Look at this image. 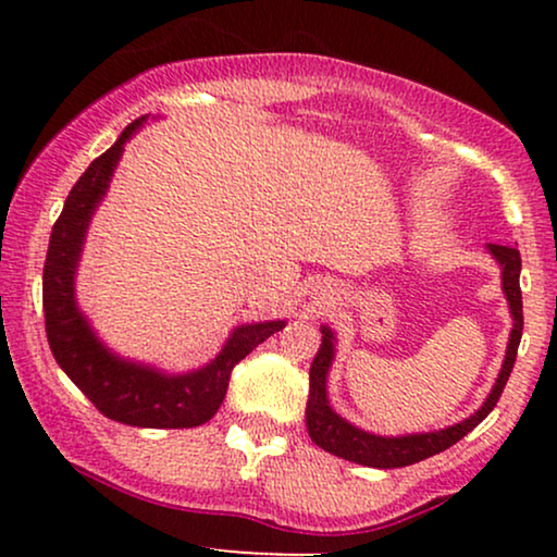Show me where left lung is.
Listing matches in <instances>:
<instances>
[{
	"mask_svg": "<svg viewBox=\"0 0 557 557\" xmlns=\"http://www.w3.org/2000/svg\"><path fill=\"white\" fill-rule=\"evenodd\" d=\"M490 253L497 258L502 265V288L509 301V314H512V334H509V345L505 362L494 383L492 393L486 395L484 406L476 410L474 416H469L467 421L448 425V429L431 431V433H410V436H375L357 425L347 423L345 418L337 416L326 398V375H330L332 360H334V334L330 326H322V347L311 362L309 370V400H307V429L311 441L324 451L342 459L362 463V467L372 469H398L410 467V463L429 459L433 454L446 451L448 446H454L456 441H461L469 431H474L486 416L492 413L497 406L502 391H505L509 372L515 368L517 347L522 339V292H520V271H522V258L520 250L512 246H497L490 243Z\"/></svg>",
	"mask_w": 557,
	"mask_h": 557,
	"instance_id": "8db88e82",
	"label": "left lung"
}]
</instances>
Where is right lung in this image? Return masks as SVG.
Returning a JSON list of instances; mask_svg holds the SVG:
<instances>
[{
	"label": "right lung",
	"instance_id": "1",
	"mask_svg": "<svg viewBox=\"0 0 557 557\" xmlns=\"http://www.w3.org/2000/svg\"><path fill=\"white\" fill-rule=\"evenodd\" d=\"M144 121L147 116L128 124L116 144L90 162L65 197L63 212L52 225L42 269L45 332L60 368L106 418L136 429H193L218 413L235 364L273 332L284 330L286 322L238 326L215 360L185 375H166L149 364L121 360L90 330L75 304V269L88 223L109 189L124 144Z\"/></svg>",
	"mask_w": 557,
	"mask_h": 557
}]
</instances>
